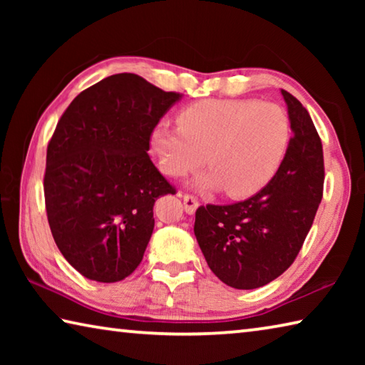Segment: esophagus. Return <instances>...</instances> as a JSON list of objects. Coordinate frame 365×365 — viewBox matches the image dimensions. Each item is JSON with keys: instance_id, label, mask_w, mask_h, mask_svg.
I'll use <instances>...</instances> for the list:
<instances>
[{"instance_id": "esophagus-1", "label": "esophagus", "mask_w": 365, "mask_h": 365, "mask_svg": "<svg viewBox=\"0 0 365 365\" xmlns=\"http://www.w3.org/2000/svg\"><path fill=\"white\" fill-rule=\"evenodd\" d=\"M183 206H185V212L190 214V215H193L196 212L197 206H200V201H197L195 196L185 195L183 196Z\"/></svg>"}]
</instances>
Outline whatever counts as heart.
Segmentation results:
<instances>
[{"instance_id": "obj_1", "label": "heart", "mask_w": 365, "mask_h": 365, "mask_svg": "<svg viewBox=\"0 0 365 365\" xmlns=\"http://www.w3.org/2000/svg\"><path fill=\"white\" fill-rule=\"evenodd\" d=\"M177 123H160L151 132L159 169L169 177H182L205 159L209 169L190 187L225 190L230 197L261 191L282 165L292 137L285 110L252 100L195 103L178 114Z\"/></svg>"}]
</instances>
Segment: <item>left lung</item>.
I'll return each mask as SVG.
<instances>
[{
    "instance_id": "8db88e82",
    "label": "left lung",
    "mask_w": 365,
    "mask_h": 365,
    "mask_svg": "<svg viewBox=\"0 0 365 365\" xmlns=\"http://www.w3.org/2000/svg\"><path fill=\"white\" fill-rule=\"evenodd\" d=\"M280 91L293 135L274 178L248 200L196 211L195 237L209 269L237 289L267 285L293 264L322 200L319 133L302 104Z\"/></svg>"
}]
</instances>
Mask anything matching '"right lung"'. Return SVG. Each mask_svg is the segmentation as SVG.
I'll use <instances>...</instances> for the list:
<instances>
[{"label": "right lung", "instance_id": "1", "mask_svg": "<svg viewBox=\"0 0 365 365\" xmlns=\"http://www.w3.org/2000/svg\"><path fill=\"white\" fill-rule=\"evenodd\" d=\"M180 100L115 73L82 91L58 122L46 151V214L59 251L86 279L120 282L143 259L154 202L175 193L148 156L150 137Z\"/></svg>", "mask_w": 365, "mask_h": 365}]
</instances>
